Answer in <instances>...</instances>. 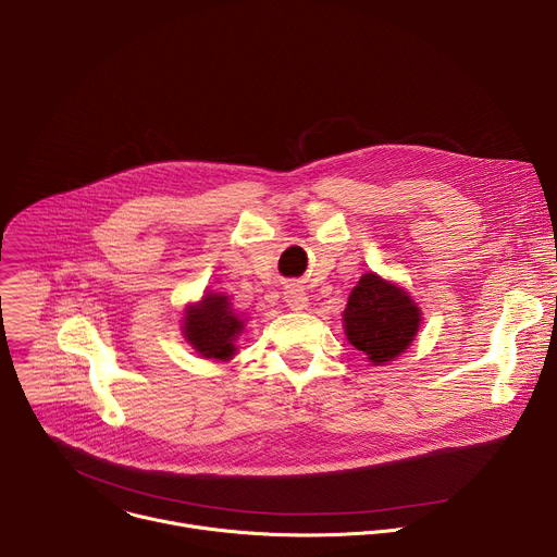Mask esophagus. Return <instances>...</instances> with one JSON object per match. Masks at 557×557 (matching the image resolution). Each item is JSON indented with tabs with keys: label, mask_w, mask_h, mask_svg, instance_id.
<instances>
[{
	"label": "esophagus",
	"mask_w": 557,
	"mask_h": 557,
	"mask_svg": "<svg viewBox=\"0 0 557 557\" xmlns=\"http://www.w3.org/2000/svg\"><path fill=\"white\" fill-rule=\"evenodd\" d=\"M284 301L290 310H304L308 308V297L299 284H286L284 288Z\"/></svg>",
	"instance_id": "34e87169"
}]
</instances>
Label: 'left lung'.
<instances>
[{"label":"left lung","instance_id":"1","mask_svg":"<svg viewBox=\"0 0 557 557\" xmlns=\"http://www.w3.org/2000/svg\"><path fill=\"white\" fill-rule=\"evenodd\" d=\"M342 320L348 342L372 366H385L412 346L423 314L404 286L370 271L350 290Z\"/></svg>","mask_w":557,"mask_h":557}]
</instances>
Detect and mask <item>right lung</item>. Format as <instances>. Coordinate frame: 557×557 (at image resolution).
Listing matches in <instances>:
<instances>
[{
    "mask_svg": "<svg viewBox=\"0 0 557 557\" xmlns=\"http://www.w3.org/2000/svg\"><path fill=\"white\" fill-rule=\"evenodd\" d=\"M245 317L235 312L222 293H205L185 306L183 337L205 359L228 361L237 352L235 342L245 333Z\"/></svg>",
    "mask_w": 557,
    "mask_h": 557,
    "instance_id": "right-lung-1",
    "label": "right lung"
}]
</instances>
